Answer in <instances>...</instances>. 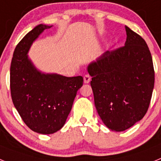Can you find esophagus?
I'll return each mask as SVG.
<instances>
[{
    "instance_id": "1",
    "label": "esophagus",
    "mask_w": 161,
    "mask_h": 161,
    "mask_svg": "<svg viewBox=\"0 0 161 161\" xmlns=\"http://www.w3.org/2000/svg\"><path fill=\"white\" fill-rule=\"evenodd\" d=\"M90 80H91V76H89V74H85V76H84V82H85V84H88Z\"/></svg>"
}]
</instances>
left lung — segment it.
<instances>
[{
    "instance_id": "8db88e82",
    "label": "left lung",
    "mask_w": 161,
    "mask_h": 161,
    "mask_svg": "<svg viewBox=\"0 0 161 161\" xmlns=\"http://www.w3.org/2000/svg\"><path fill=\"white\" fill-rule=\"evenodd\" d=\"M125 28V46L107 51L88 66L97 111L114 131L130 128L144 117L154 88L148 47L140 35Z\"/></svg>"
}]
</instances>
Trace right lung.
I'll list each match as a JSON object with an SVG mask.
<instances>
[{"label":"right lung","instance_id":"right-lung-1","mask_svg":"<svg viewBox=\"0 0 161 161\" xmlns=\"http://www.w3.org/2000/svg\"><path fill=\"white\" fill-rule=\"evenodd\" d=\"M52 25L35 26L17 45L10 66L12 101L26 126L33 131L49 135L60 130L72 109L80 76L67 77L38 71L27 53L41 33Z\"/></svg>","mask_w":161,"mask_h":161}]
</instances>
